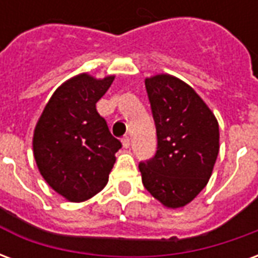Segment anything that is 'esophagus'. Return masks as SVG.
Returning <instances> with one entry per match:
<instances>
[{"instance_id":"obj_1","label":"esophagus","mask_w":258,"mask_h":258,"mask_svg":"<svg viewBox=\"0 0 258 258\" xmlns=\"http://www.w3.org/2000/svg\"><path fill=\"white\" fill-rule=\"evenodd\" d=\"M121 142H123L124 148H130V145H131V141H130L128 135H125V137H123V140H121Z\"/></svg>"}]
</instances>
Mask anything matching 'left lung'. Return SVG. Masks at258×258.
<instances>
[{"label": "left lung", "instance_id": "left-lung-1", "mask_svg": "<svg viewBox=\"0 0 258 258\" xmlns=\"http://www.w3.org/2000/svg\"><path fill=\"white\" fill-rule=\"evenodd\" d=\"M157 135L155 156L140 163L142 184L163 205H188L205 188L218 155V123L194 88L177 77L145 80Z\"/></svg>", "mask_w": 258, "mask_h": 258}]
</instances>
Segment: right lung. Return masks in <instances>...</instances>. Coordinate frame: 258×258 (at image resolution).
Segmentation results:
<instances>
[{"label":"right lung","mask_w":258,"mask_h":258,"mask_svg":"<svg viewBox=\"0 0 258 258\" xmlns=\"http://www.w3.org/2000/svg\"><path fill=\"white\" fill-rule=\"evenodd\" d=\"M114 77L80 74L59 87L34 130L37 167L48 185L70 202L92 198L107 184L121 142L96 112Z\"/></svg>","instance_id":"add662e5"}]
</instances>
